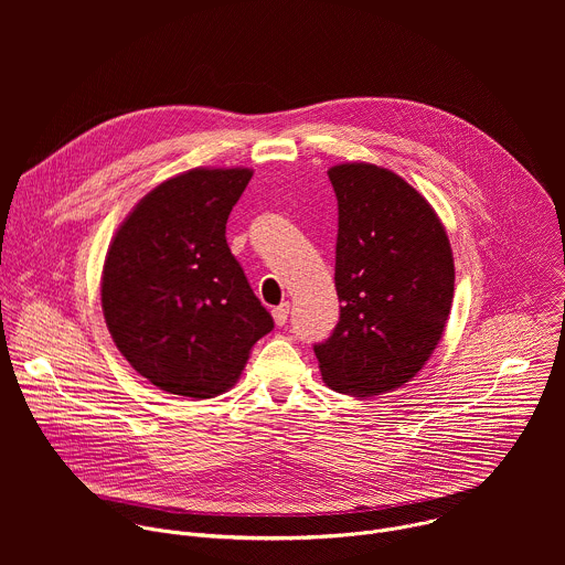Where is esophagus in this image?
<instances>
[{
  "label": "esophagus",
  "instance_id": "34e87169",
  "mask_svg": "<svg viewBox=\"0 0 565 565\" xmlns=\"http://www.w3.org/2000/svg\"><path fill=\"white\" fill-rule=\"evenodd\" d=\"M288 312H290V303L288 301H284V303H279L277 308H273V317H275V324L277 327H284L286 321H288Z\"/></svg>",
  "mask_w": 565,
  "mask_h": 565
}]
</instances>
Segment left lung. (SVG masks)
I'll return each mask as SVG.
<instances>
[{"instance_id": "obj_1", "label": "left lung", "mask_w": 565, "mask_h": 565, "mask_svg": "<svg viewBox=\"0 0 565 565\" xmlns=\"http://www.w3.org/2000/svg\"><path fill=\"white\" fill-rule=\"evenodd\" d=\"M338 196L340 321L312 347L324 382L353 397L395 391L429 360L454 299V257L434 207L369 166L329 170Z\"/></svg>"}]
</instances>
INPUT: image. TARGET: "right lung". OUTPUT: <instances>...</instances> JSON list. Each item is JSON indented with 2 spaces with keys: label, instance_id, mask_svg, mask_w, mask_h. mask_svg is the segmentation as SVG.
<instances>
[{
  "label": "right lung",
  "instance_id": "add662e5",
  "mask_svg": "<svg viewBox=\"0 0 565 565\" xmlns=\"http://www.w3.org/2000/svg\"><path fill=\"white\" fill-rule=\"evenodd\" d=\"M250 170H190L153 188L118 227L103 312L127 362L153 386L214 397L275 329L225 241Z\"/></svg>",
  "mask_w": 565,
  "mask_h": 565
}]
</instances>
